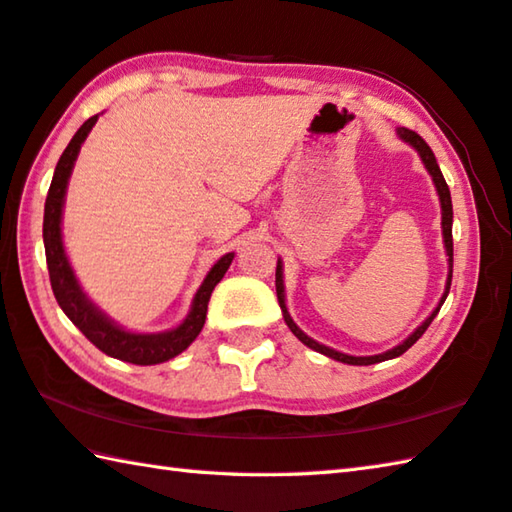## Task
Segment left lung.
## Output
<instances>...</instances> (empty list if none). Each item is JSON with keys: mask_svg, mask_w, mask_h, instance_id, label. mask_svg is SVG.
Listing matches in <instances>:
<instances>
[{"mask_svg": "<svg viewBox=\"0 0 512 512\" xmlns=\"http://www.w3.org/2000/svg\"><path fill=\"white\" fill-rule=\"evenodd\" d=\"M397 135L402 137L406 144L413 146V148L417 150V153H419V157H422V162H424L426 170H428L430 177H433V182H435L439 202H442V235H444V246H446V255H448V279H446V290H444L442 299H439V304H437V308L433 310V313H430V315L426 317V322H424L422 326H419L413 335L406 337L402 344L395 346V348H390V350H386V353H382V355L353 357V355L339 353V350H335V348H328V346H324V344L315 342V339H310V337L304 333V330L293 322V317L288 315L286 293H284V266H282V259H277L275 288H277V302H279V306H282L286 326H288L290 330H293V335L299 339V342L306 344L308 348H313V350H317V353H322V355H326V357H330V359H337V362H342V364H350V366H370V364H379V362H386V359H395V357H399V355H404L406 350H408L410 346H413V344L417 342V339L426 333V328L430 326V322H433V319L437 317L439 308H442V304L446 302V297H448L450 282H453V202H450L448 184H446V179H444V175H442V170H439V166H437V159H435V155H433V150H430V146L424 142L422 137H419V135L415 133V130H408V128L402 126V128H397Z\"/></svg>", "mask_w": 512, "mask_h": 512, "instance_id": "8db88e82", "label": "left lung"}]
</instances>
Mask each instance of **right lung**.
<instances>
[{"mask_svg": "<svg viewBox=\"0 0 512 512\" xmlns=\"http://www.w3.org/2000/svg\"><path fill=\"white\" fill-rule=\"evenodd\" d=\"M97 117L99 115L86 119L82 128L75 133V137L70 139V144L66 146L62 157H59L53 182H50L48 188L44 206V248L50 286H53L59 308L64 310L70 322L82 330L88 342H93L102 353L137 366L162 364L177 357L179 353H184V350L195 342V337L202 333L210 293H213V288L222 282V277L226 275L235 253H226L222 259H217V264L208 270L206 279L195 293L193 304H190V313L186 315L184 322L177 328L164 330V333H130V330L117 326L113 319H108L102 310L90 302L82 286H79L66 257L62 242V210L66 199V186L70 173H73L79 148H82L84 139L88 137L90 130H93Z\"/></svg>", "mask_w": 512, "mask_h": 512, "instance_id": "right-lung-1", "label": "right lung"}]
</instances>
